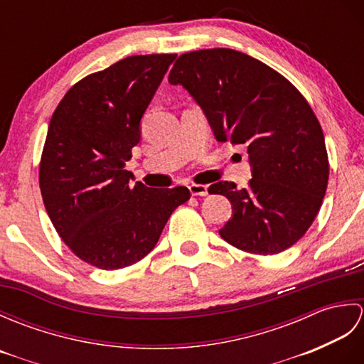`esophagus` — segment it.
<instances>
[{"mask_svg":"<svg viewBox=\"0 0 364 364\" xmlns=\"http://www.w3.org/2000/svg\"><path fill=\"white\" fill-rule=\"evenodd\" d=\"M189 191L192 196H208V186H205V184H191L189 186Z\"/></svg>","mask_w":364,"mask_h":364,"instance_id":"obj_1","label":"esophagus"}]
</instances>
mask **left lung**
Segmentation results:
<instances>
[{
	"mask_svg": "<svg viewBox=\"0 0 364 364\" xmlns=\"http://www.w3.org/2000/svg\"><path fill=\"white\" fill-rule=\"evenodd\" d=\"M168 82L194 97L219 142L247 146L249 188L219 181L208 189L233 205L222 239L255 255L289 249L311 227L328 183L326 141L305 97L274 68L230 48L181 54Z\"/></svg>",
	"mask_w": 364,
	"mask_h": 364,
	"instance_id": "left-lung-1",
	"label": "left lung"
}]
</instances>
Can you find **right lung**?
<instances>
[{
  "label": "right lung",
  "mask_w": 364,
  "mask_h": 364,
  "mask_svg": "<svg viewBox=\"0 0 364 364\" xmlns=\"http://www.w3.org/2000/svg\"><path fill=\"white\" fill-rule=\"evenodd\" d=\"M176 54L129 56L68 89L50 120L38 184L65 245L87 264L123 269L146 257L184 186L153 189L125 162L141 141V119Z\"/></svg>",
  "instance_id": "obj_1"
}]
</instances>
